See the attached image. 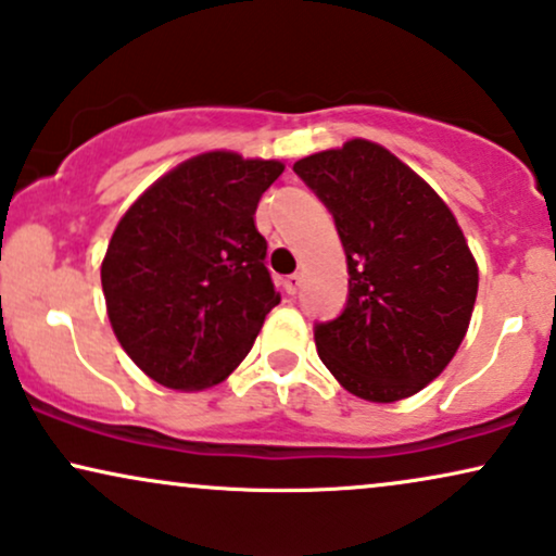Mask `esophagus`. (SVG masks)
Returning <instances> with one entry per match:
<instances>
[{
	"label": "esophagus",
	"instance_id": "esophagus-1",
	"mask_svg": "<svg viewBox=\"0 0 556 556\" xmlns=\"http://www.w3.org/2000/svg\"><path fill=\"white\" fill-rule=\"evenodd\" d=\"M283 289H286V293H291V296L301 289V276H299V273H293V276H286Z\"/></svg>",
	"mask_w": 556,
	"mask_h": 556
}]
</instances>
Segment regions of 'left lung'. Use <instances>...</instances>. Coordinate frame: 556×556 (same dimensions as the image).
<instances>
[{
	"instance_id": "obj_1",
	"label": "left lung",
	"mask_w": 556,
	"mask_h": 556,
	"mask_svg": "<svg viewBox=\"0 0 556 556\" xmlns=\"http://www.w3.org/2000/svg\"><path fill=\"white\" fill-rule=\"evenodd\" d=\"M293 173L317 193L348 257V304L314 325L321 363L348 392L396 402L448 366L477 301L479 273L441 195L366 139L304 156Z\"/></svg>"
}]
</instances>
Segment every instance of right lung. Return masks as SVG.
Returning <instances> with one entry per match:
<instances>
[{"label": "right lung", "instance_id": "add662e5", "mask_svg": "<svg viewBox=\"0 0 556 556\" xmlns=\"http://www.w3.org/2000/svg\"><path fill=\"white\" fill-rule=\"evenodd\" d=\"M280 173L276 160L198 154L123 214L102 260V293L115 338L149 379L208 389L250 353L280 304L255 226Z\"/></svg>", "mask_w": 556, "mask_h": 556}]
</instances>
